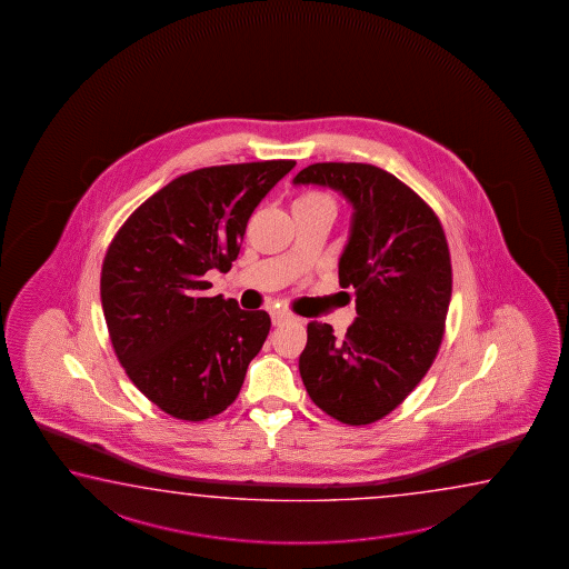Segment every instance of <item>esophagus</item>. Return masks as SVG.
I'll use <instances>...</instances> for the list:
<instances>
[{
  "mask_svg": "<svg viewBox=\"0 0 569 569\" xmlns=\"http://www.w3.org/2000/svg\"><path fill=\"white\" fill-rule=\"evenodd\" d=\"M270 318H272V325H274V327H282L284 322H289V320H295V317H292V315H289L287 310H272V312H270Z\"/></svg>",
  "mask_w": 569,
  "mask_h": 569,
  "instance_id": "34e87169",
  "label": "esophagus"
}]
</instances>
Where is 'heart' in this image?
<instances>
[{
    "mask_svg": "<svg viewBox=\"0 0 569 569\" xmlns=\"http://www.w3.org/2000/svg\"><path fill=\"white\" fill-rule=\"evenodd\" d=\"M300 204H335V202L328 194L309 191V193L300 194L299 199L295 201V207H300Z\"/></svg>",
    "mask_w": 569,
    "mask_h": 569,
    "instance_id": "obj_1",
    "label": "heart"
}]
</instances>
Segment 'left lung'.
Here are the masks:
<instances>
[{
  "mask_svg": "<svg viewBox=\"0 0 569 569\" xmlns=\"http://www.w3.org/2000/svg\"><path fill=\"white\" fill-rule=\"evenodd\" d=\"M292 183L330 187L355 209L338 282L355 290L358 317L342 340L327 322H309L300 376L322 412L342 425H372L405 402L442 345L452 299L442 222L375 164H309Z\"/></svg>",
  "mask_w": 569,
  "mask_h": 569,
  "instance_id": "1",
  "label": "left lung"
}]
</instances>
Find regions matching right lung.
Here are the masks:
<instances>
[{
  "label": "right lung",
  "instance_id": "obj_1",
  "mask_svg": "<svg viewBox=\"0 0 569 569\" xmlns=\"http://www.w3.org/2000/svg\"><path fill=\"white\" fill-rule=\"evenodd\" d=\"M297 161L219 164L181 174L137 207L107 249L101 305L121 367L164 415L201 422L241 392L269 337L264 310L204 297L231 270L247 222Z\"/></svg>",
  "mask_w": 569,
  "mask_h": 569
}]
</instances>
